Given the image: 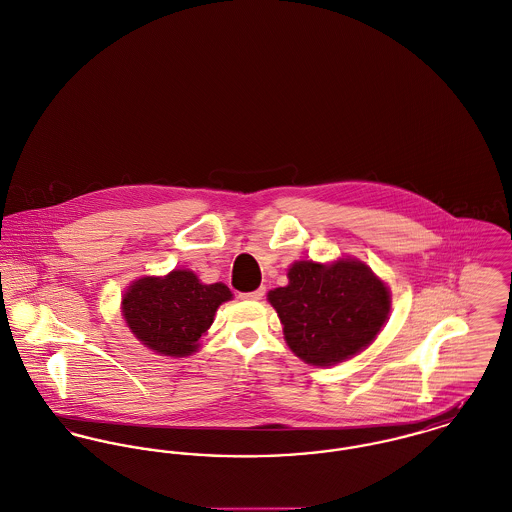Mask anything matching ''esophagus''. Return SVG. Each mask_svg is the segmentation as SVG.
Returning <instances> with one entry per match:
<instances>
[{"instance_id": "obj_1", "label": "esophagus", "mask_w": 512, "mask_h": 512, "mask_svg": "<svg viewBox=\"0 0 512 512\" xmlns=\"http://www.w3.org/2000/svg\"><path fill=\"white\" fill-rule=\"evenodd\" d=\"M265 296V288H259V290H253V292H243L240 294L241 300L259 301L263 300Z\"/></svg>"}]
</instances>
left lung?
Returning <instances> with one entry per match:
<instances>
[{
	"label": "left lung",
	"mask_w": 512,
	"mask_h": 512,
	"mask_svg": "<svg viewBox=\"0 0 512 512\" xmlns=\"http://www.w3.org/2000/svg\"><path fill=\"white\" fill-rule=\"evenodd\" d=\"M267 300L278 313L288 348L317 367L360 354L391 313L387 282L356 257L296 261L288 269V284L271 290Z\"/></svg>",
	"instance_id": "8db88e82"
}]
</instances>
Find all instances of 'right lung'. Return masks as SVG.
<instances>
[{
	"label": "right lung",
	"instance_id": "right-lung-1",
	"mask_svg": "<svg viewBox=\"0 0 512 512\" xmlns=\"http://www.w3.org/2000/svg\"><path fill=\"white\" fill-rule=\"evenodd\" d=\"M234 298L222 284H203L189 269L164 276H141L121 296V315L129 331L154 354L187 358L201 348L216 309Z\"/></svg>",
	"mask_w": 512,
	"mask_h": 512
}]
</instances>
